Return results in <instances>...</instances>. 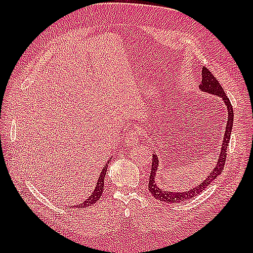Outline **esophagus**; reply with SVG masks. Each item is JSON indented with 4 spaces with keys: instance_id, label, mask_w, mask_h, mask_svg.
Wrapping results in <instances>:
<instances>
[{
    "instance_id": "obj_1",
    "label": "esophagus",
    "mask_w": 253,
    "mask_h": 253,
    "mask_svg": "<svg viewBox=\"0 0 253 253\" xmlns=\"http://www.w3.org/2000/svg\"><path fill=\"white\" fill-rule=\"evenodd\" d=\"M139 138H140V135H139L137 129H135V128H130L127 132L125 142L127 146H135V144L139 141Z\"/></svg>"
}]
</instances>
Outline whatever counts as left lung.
<instances>
[{"mask_svg":"<svg viewBox=\"0 0 253 253\" xmlns=\"http://www.w3.org/2000/svg\"><path fill=\"white\" fill-rule=\"evenodd\" d=\"M199 89H200V91H202V92L214 94L216 96H219V98H222L225 105L227 107L228 118H227V124H226V130H225V133H224V139L221 147V153H219V157L217 159L216 166L200 185L192 187L189 190L184 191V192L164 191L161 189L154 180L155 175H157V171H158V168H159V158L157 154H153L152 168H151V173H150L148 187H149V191L152 193V196L157 199V200L168 202V203H179L181 201L189 200V199H192L193 197L200 195V193L206 189L208 186H210V184H211L212 181H214V179H216V177L218 175H221L223 171L225 161H226V155H227L226 153L227 147L230 140V133H232L233 124H234L233 106L230 104V101L227 98V95L225 94L222 85L217 82V79L213 76L211 72H210L207 67L204 66L202 67V80H201V84H199Z\"/></svg>","mask_w":253,"mask_h":253,"instance_id":"8db88e82","label":"left lung"}]
</instances>
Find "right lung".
<instances>
[{
	"instance_id": "obj_1",
	"label": "right lung",
	"mask_w": 253,
	"mask_h": 253,
	"mask_svg": "<svg viewBox=\"0 0 253 253\" xmlns=\"http://www.w3.org/2000/svg\"><path fill=\"white\" fill-rule=\"evenodd\" d=\"M107 164H109V161H107V163L105 164L103 169H102L101 174L99 176L98 182H96V186L94 188L93 192L91 193V196L87 199V200H84L83 203H80V204H78V206H75L73 208H87V207H91V206H92V204H94L101 198L102 192H103V188H104V177H105V174H106Z\"/></svg>"
}]
</instances>
